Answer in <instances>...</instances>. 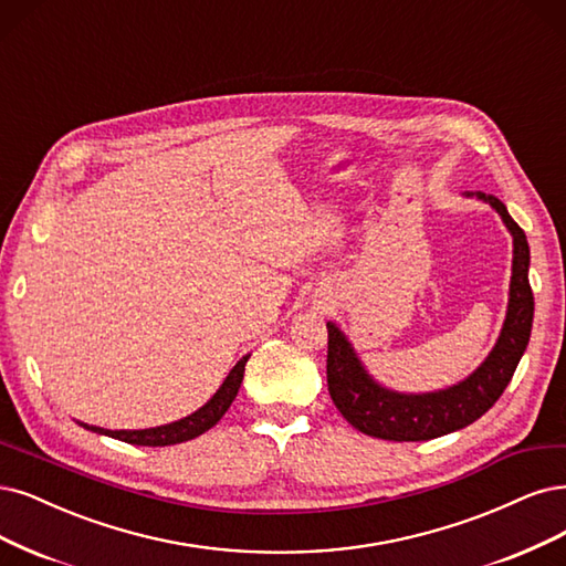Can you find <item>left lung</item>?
Returning a JSON list of instances; mask_svg holds the SVG:
<instances>
[{
	"label": "left lung",
	"mask_w": 566,
	"mask_h": 566,
	"mask_svg": "<svg viewBox=\"0 0 566 566\" xmlns=\"http://www.w3.org/2000/svg\"><path fill=\"white\" fill-rule=\"evenodd\" d=\"M465 197L490 203L513 237L511 297L499 342L475 373L457 386L436 394H398L369 377L342 329L327 323V391L342 417L365 436L417 442L447 436L478 421L501 398L530 344L534 295L527 237L492 193L465 191Z\"/></svg>",
	"instance_id": "1"
}]
</instances>
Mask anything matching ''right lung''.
Masks as SVG:
<instances>
[{
  "mask_svg": "<svg viewBox=\"0 0 566 566\" xmlns=\"http://www.w3.org/2000/svg\"><path fill=\"white\" fill-rule=\"evenodd\" d=\"M248 358L250 356H243L237 365H233V369L227 375V379L222 381L216 396H212L201 409H197V412L180 419V421H172V423L157 426V428H143V431H109V428H97V426H88V423H82V426L88 428V431H93V433L109 436L114 440L143 444V447H166V444H178V442L199 438L201 433L208 431V428H212L224 417L229 405L233 402V398H237L241 381H243Z\"/></svg>",
  "mask_w": 566,
  "mask_h": 566,
  "instance_id": "1",
  "label": "right lung"
}]
</instances>
